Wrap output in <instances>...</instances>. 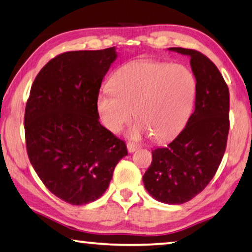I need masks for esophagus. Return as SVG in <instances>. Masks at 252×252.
Listing matches in <instances>:
<instances>
[{
  "instance_id": "1",
  "label": "esophagus",
  "mask_w": 252,
  "mask_h": 252,
  "mask_svg": "<svg viewBox=\"0 0 252 252\" xmlns=\"http://www.w3.org/2000/svg\"><path fill=\"white\" fill-rule=\"evenodd\" d=\"M126 148H127V151H129L130 153H132V152H134L135 150H138V149L140 148V146H139V144L129 142V143L126 144Z\"/></svg>"
}]
</instances>
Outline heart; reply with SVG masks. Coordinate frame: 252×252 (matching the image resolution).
Instances as JSON below:
<instances>
[{
	"label": "heart",
	"mask_w": 252,
	"mask_h": 252,
	"mask_svg": "<svg viewBox=\"0 0 252 252\" xmlns=\"http://www.w3.org/2000/svg\"><path fill=\"white\" fill-rule=\"evenodd\" d=\"M111 90L96 99L100 120L119 133L133 118L139 121L130 135L149 133L156 141H167L180 132L192 112L197 82L180 64L138 60L121 66L110 82Z\"/></svg>",
	"instance_id": "1"
}]
</instances>
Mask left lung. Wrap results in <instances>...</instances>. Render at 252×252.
I'll return each instance as SVG.
<instances>
[{
  "label": "left lung",
  "instance_id": "obj_1",
  "mask_svg": "<svg viewBox=\"0 0 252 252\" xmlns=\"http://www.w3.org/2000/svg\"><path fill=\"white\" fill-rule=\"evenodd\" d=\"M169 51L190 58L197 82L195 108L172 142L152 150L151 165L142 179L152 198L181 204L201 192L222 160L229 133V89L206 55L183 48Z\"/></svg>",
  "mask_w": 252,
  "mask_h": 252
}]
</instances>
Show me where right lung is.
<instances>
[{"label": "right lung", "mask_w": 252, "mask_h": 252, "mask_svg": "<svg viewBox=\"0 0 252 252\" xmlns=\"http://www.w3.org/2000/svg\"><path fill=\"white\" fill-rule=\"evenodd\" d=\"M117 57L116 48L58 55L36 75L25 106L30 162L51 192L74 206L99 199L127 155L96 110L102 80Z\"/></svg>", "instance_id": "add662e5"}]
</instances>
